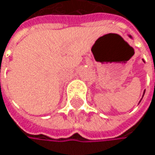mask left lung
<instances>
[{
  "label": "left lung",
  "mask_w": 155,
  "mask_h": 155,
  "mask_svg": "<svg viewBox=\"0 0 155 155\" xmlns=\"http://www.w3.org/2000/svg\"><path fill=\"white\" fill-rule=\"evenodd\" d=\"M142 98H143V97H142Z\"/></svg>",
  "instance_id": "8db88e82"
}]
</instances>
